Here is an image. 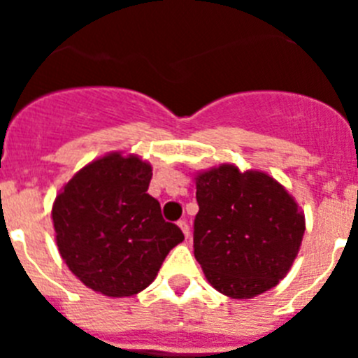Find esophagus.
<instances>
[{"label":"esophagus","mask_w":358,"mask_h":358,"mask_svg":"<svg viewBox=\"0 0 358 358\" xmlns=\"http://www.w3.org/2000/svg\"><path fill=\"white\" fill-rule=\"evenodd\" d=\"M177 226L181 227V231L185 233V236L189 235V226H188V222H186V220H179V222H177Z\"/></svg>","instance_id":"obj_1"}]
</instances>
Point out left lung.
Returning a JSON list of instances; mask_svg holds the SVG:
<instances>
[{"mask_svg": "<svg viewBox=\"0 0 358 358\" xmlns=\"http://www.w3.org/2000/svg\"><path fill=\"white\" fill-rule=\"evenodd\" d=\"M195 197L194 255L218 292L248 299L285 278L305 217L280 182L222 164L199 173Z\"/></svg>", "mask_w": 358, "mask_h": 358, "instance_id": "left-lung-1", "label": "left lung"}]
</instances>
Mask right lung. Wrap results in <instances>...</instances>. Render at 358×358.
Masks as SVG:
<instances>
[{"label": "right lung", "instance_id": "add662e5", "mask_svg": "<svg viewBox=\"0 0 358 358\" xmlns=\"http://www.w3.org/2000/svg\"><path fill=\"white\" fill-rule=\"evenodd\" d=\"M150 164L110 154L84 166L57 195L52 217L62 260L85 287L110 297L147 289L185 240L147 194Z\"/></svg>", "mask_w": 358, "mask_h": 358}]
</instances>
